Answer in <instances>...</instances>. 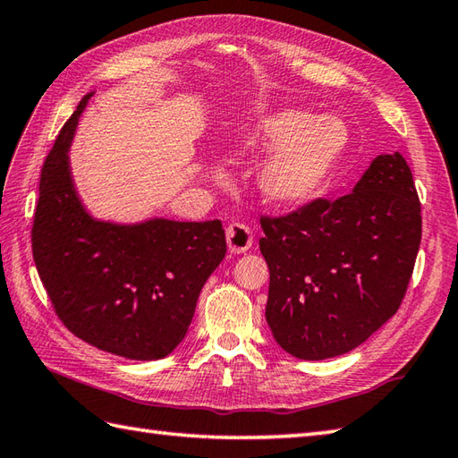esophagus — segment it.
<instances>
[{"label": "esophagus", "instance_id": "34e87169", "mask_svg": "<svg viewBox=\"0 0 458 458\" xmlns=\"http://www.w3.org/2000/svg\"><path fill=\"white\" fill-rule=\"evenodd\" d=\"M226 242L232 254H244L251 248V242H254V234H251V228L244 222H232L226 228Z\"/></svg>", "mask_w": 458, "mask_h": 458}]
</instances>
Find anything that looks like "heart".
<instances>
[{
	"label": "heart",
	"mask_w": 458,
	"mask_h": 458,
	"mask_svg": "<svg viewBox=\"0 0 458 458\" xmlns=\"http://www.w3.org/2000/svg\"><path fill=\"white\" fill-rule=\"evenodd\" d=\"M346 143V128L336 118L317 120L307 112L285 110L261 123L246 148L259 155L279 153L261 174V189L269 200L293 204L323 187Z\"/></svg>",
	"instance_id": "obj_1"
}]
</instances>
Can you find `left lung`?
<instances>
[{"instance_id":"obj_1","label":"left lung","mask_w":458,"mask_h":458,"mask_svg":"<svg viewBox=\"0 0 458 458\" xmlns=\"http://www.w3.org/2000/svg\"><path fill=\"white\" fill-rule=\"evenodd\" d=\"M259 222L266 320L291 356L346 354L397 313L421 244V202L400 153L377 155L344 197Z\"/></svg>"}]
</instances>
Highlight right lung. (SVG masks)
Here are the masks:
<instances>
[{"label": "right lung", "mask_w": 458, "mask_h": 458, "mask_svg": "<svg viewBox=\"0 0 458 458\" xmlns=\"http://www.w3.org/2000/svg\"><path fill=\"white\" fill-rule=\"evenodd\" d=\"M86 94L47 155L33 218V259L72 335L130 360H159L189 330L202 285L226 256L220 220H94L76 194L68 148Z\"/></svg>", "instance_id": "add662e5"}]
</instances>
